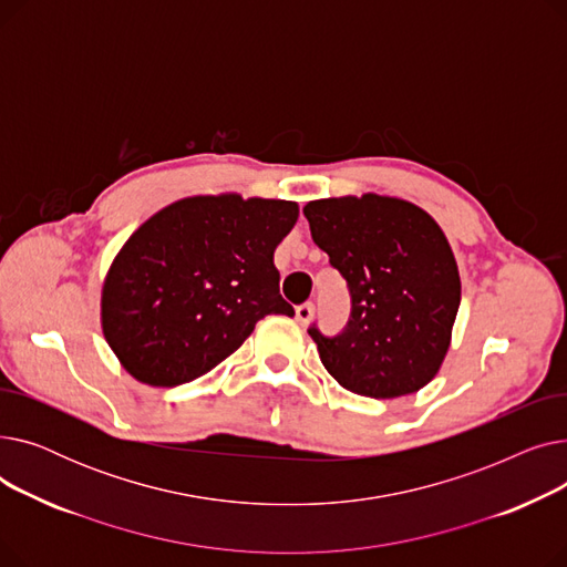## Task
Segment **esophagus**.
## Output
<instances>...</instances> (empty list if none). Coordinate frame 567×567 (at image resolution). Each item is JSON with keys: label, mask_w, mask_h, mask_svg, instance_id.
Wrapping results in <instances>:
<instances>
[{"label": "esophagus", "mask_w": 567, "mask_h": 567, "mask_svg": "<svg viewBox=\"0 0 567 567\" xmlns=\"http://www.w3.org/2000/svg\"><path fill=\"white\" fill-rule=\"evenodd\" d=\"M315 315V306L312 303H301L299 308H296V321L299 323H308Z\"/></svg>", "instance_id": "34e87169"}]
</instances>
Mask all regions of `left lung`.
<instances>
[{"label": "left lung", "mask_w": 567, "mask_h": 567, "mask_svg": "<svg viewBox=\"0 0 567 567\" xmlns=\"http://www.w3.org/2000/svg\"><path fill=\"white\" fill-rule=\"evenodd\" d=\"M303 214L351 296L338 336L308 329L323 368L355 395L421 391L451 347L462 299L449 238L421 206L374 193L315 199Z\"/></svg>", "instance_id": "left-lung-1"}]
</instances>
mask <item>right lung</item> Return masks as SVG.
I'll return each instance as SVG.
<instances>
[{
    "mask_svg": "<svg viewBox=\"0 0 567 567\" xmlns=\"http://www.w3.org/2000/svg\"><path fill=\"white\" fill-rule=\"evenodd\" d=\"M299 204L241 195L178 199L114 257L103 336L124 370L172 389L223 363L266 315H293L274 264Z\"/></svg>",
    "mask_w": 567,
    "mask_h": 567,
    "instance_id": "right-lung-1",
    "label": "right lung"
}]
</instances>
